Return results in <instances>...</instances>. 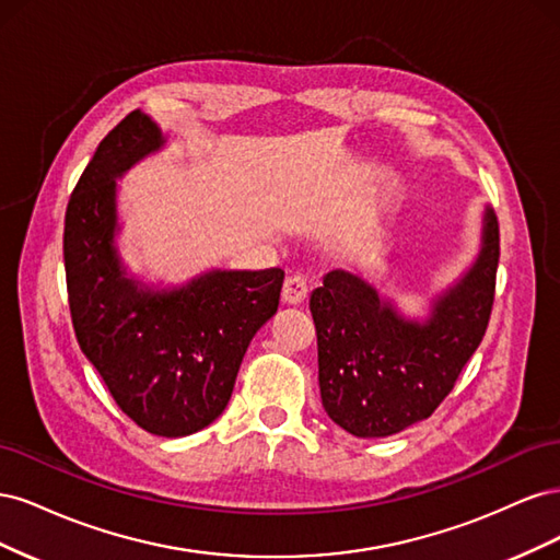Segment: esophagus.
<instances>
[{"instance_id":"34e87169","label":"esophagus","mask_w":560,"mask_h":560,"mask_svg":"<svg viewBox=\"0 0 560 560\" xmlns=\"http://www.w3.org/2000/svg\"><path fill=\"white\" fill-rule=\"evenodd\" d=\"M308 299V284L306 280H303L301 276H292L284 280V287H282V301L287 303V306H301L303 301Z\"/></svg>"}]
</instances>
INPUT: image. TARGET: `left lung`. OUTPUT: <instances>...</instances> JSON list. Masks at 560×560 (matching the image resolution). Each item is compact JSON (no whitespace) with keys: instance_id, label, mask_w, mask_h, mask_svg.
<instances>
[{"instance_id":"left-lung-1","label":"left lung","mask_w":560,"mask_h":560,"mask_svg":"<svg viewBox=\"0 0 560 560\" xmlns=\"http://www.w3.org/2000/svg\"><path fill=\"white\" fill-rule=\"evenodd\" d=\"M500 261V226L486 208L477 264L434 301L425 325L397 315L362 278L331 270L311 296L319 395L354 436H389L430 418L488 329Z\"/></svg>"}]
</instances>
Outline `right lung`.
<instances>
[{"label": "right lung", "instance_id": "obj_1", "mask_svg": "<svg viewBox=\"0 0 560 560\" xmlns=\"http://www.w3.org/2000/svg\"><path fill=\"white\" fill-rule=\"evenodd\" d=\"M163 144L130 112L100 142L65 212V278L81 352L135 425L194 434L222 416L247 346L278 313L282 268L212 270L173 292H149L118 264L116 177Z\"/></svg>", "mask_w": 560, "mask_h": 560}]
</instances>
